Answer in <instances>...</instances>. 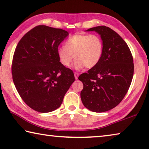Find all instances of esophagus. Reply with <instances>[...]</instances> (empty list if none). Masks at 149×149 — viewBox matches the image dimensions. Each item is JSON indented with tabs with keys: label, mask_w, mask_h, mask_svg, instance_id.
Here are the masks:
<instances>
[{
	"label": "esophagus",
	"mask_w": 149,
	"mask_h": 149,
	"mask_svg": "<svg viewBox=\"0 0 149 149\" xmlns=\"http://www.w3.org/2000/svg\"><path fill=\"white\" fill-rule=\"evenodd\" d=\"M79 75V72H74V78H75V79H78Z\"/></svg>",
	"instance_id": "1"
}]
</instances>
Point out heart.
<instances>
[{
  "mask_svg": "<svg viewBox=\"0 0 149 149\" xmlns=\"http://www.w3.org/2000/svg\"><path fill=\"white\" fill-rule=\"evenodd\" d=\"M104 52V43L99 36L95 34L77 33L67 40L65 46L57 49L60 62L69 67L73 58H76L74 68L81 69L86 67L92 69L98 64Z\"/></svg>",
  "mask_w": 149,
  "mask_h": 149,
  "instance_id": "1",
  "label": "heart"
}]
</instances>
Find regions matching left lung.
Wrapping results in <instances>:
<instances>
[{"label": "left lung", "mask_w": 149, "mask_h": 149, "mask_svg": "<svg viewBox=\"0 0 149 149\" xmlns=\"http://www.w3.org/2000/svg\"><path fill=\"white\" fill-rule=\"evenodd\" d=\"M87 31L98 33L104 43V52L96 67L82 73L80 97L84 106L94 112H104L122 101L132 81L134 64L127 44L115 31L105 26Z\"/></svg>", "instance_id": "obj_1"}]
</instances>
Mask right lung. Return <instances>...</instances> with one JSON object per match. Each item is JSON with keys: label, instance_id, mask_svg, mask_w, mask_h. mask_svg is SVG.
Segmentation results:
<instances>
[{"label": "right lung", "instance_id": "obj_1", "mask_svg": "<svg viewBox=\"0 0 149 149\" xmlns=\"http://www.w3.org/2000/svg\"><path fill=\"white\" fill-rule=\"evenodd\" d=\"M68 31L44 25L36 26L17 45L12 63L14 84L23 101L41 113L55 110L73 82L74 73L61 64L58 45Z\"/></svg>", "mask_w": 149, "mask_h": 149}]
</instances>
